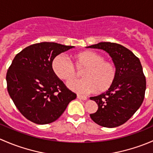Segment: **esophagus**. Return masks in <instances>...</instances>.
<instances>
[{"label": "esophagus", "instance_id": "34e87169", "mask_svg": "<svg viewBox=\"0 0 153 153\" xmlns=\"http://www.w3.org/2000/svg\"><path fill=\"white\" fill-rule=\"evenodd\" d=\"M77 98L78 99H81V100H86L87 99V97L84 96V95H77Z\"/></svg>", "mask_w": 153, "mask_h": 153}]
</instances>
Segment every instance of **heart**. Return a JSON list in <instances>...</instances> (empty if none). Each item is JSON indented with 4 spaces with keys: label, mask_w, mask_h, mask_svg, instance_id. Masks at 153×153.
Segmentation results:
<instances>
[{
    "label": "heart",
    "mask_w": 153,
    "mask_h": 153,
    "mask_svg": "<svg viewBox=\"0 0 153 153\" xmlns=\"http://www.w3.org/2000/svg\"><path fill=\"white\" fill-rule=\"evenodd\" d=\"M74 64L78 69H84V78L67 83L71 90L81 94L104 92L114 84L117 70L115 64L105 61L104 57L92 51H84L74 55ZM52 70L60 79L70 81L76 77V69L72 61L64 55H58L52 64Z\"/></svg>",
    "instance_id": "heart-1"
}]
</instances>
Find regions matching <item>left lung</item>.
Listing matches in <instances>:
<instances>
[{"label":"left lung","mask_w":153,"mask_h":153,"mask_svg":"<svg viewBox=\"0 0 153 153\" xmlns=\"http://www.w3.org/2000/svg\"><path fill=\"white\" fill-rule=\"evenodd\" d=\"M87 48L106 51L117 70L112 86L106 92L90 98L98 106L97 112L90 114V118L104 127L122 125L139 109L144 99L146 78L139 58L127 48L115 43L101 42Z\"/></svg>","instance_id":"1"}]
</instances>
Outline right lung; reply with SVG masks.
Here are the masks:
<instances>
[{
    "mask_svg": "<svg viewBox=\"0 0 153 153\" xmlns=\"http://www.w3.org/2000/svg\"><path fill=\"white\" fill-rule=\"evenodd\" d=\"M72 47L54 42L32 44L17 54L9 67L6 79L10 96L32 122H54L76 98V94L57 77L52 67L57 55Z\"/></svg>",
    "mask_w": 153,
    "mask_h": 153,
    "instance_id": "add662e5",
    "label": "right lung"
}]
</instances>
